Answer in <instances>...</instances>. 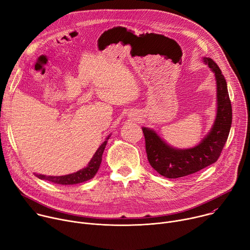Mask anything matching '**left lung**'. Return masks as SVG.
Masks as SVG:
<instances>
[{"label": "left lung", "instance_id": "1", "mask_svg": "<svg viewBox=\"0 0 250 250\" xmlns=\"http://www.w3.org/2000/svg\"><path fill=\"white\" fill-rule=\"evenodd\" d=\"M215 72L217 79L218 111L210 132L200 145L190 149H175L151 129L142 127L146 140V151L151 167L160 175L175 179L194 174L215 163L226 145L232 122V109L225 76L211 58H204Z\"/></svg>", "mask_w": 250, "mask_h": 250}]
</instances>
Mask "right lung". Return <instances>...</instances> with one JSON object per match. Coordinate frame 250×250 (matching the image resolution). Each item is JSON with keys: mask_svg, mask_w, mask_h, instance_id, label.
<instances>
[{"mask_svg": "<svg viewBox=\"0 0 250 250\" xmlns=\"http://www.w3.org/2000/svg\"><path fill=\"white\" fill-rule=\"evenodd\" d=\"M105 146H106V140L96 151L95 155L89 162L88 166L84 169L77 171L76 173L65 175V176H45V175H38V174H35V176L39 177L40 179L46 180L55 184H60V185H73V184H79V183L88 181L92 179L99 170L100 164L102 162L103 152L104 150Z\"/></svg>", "mask_w": 250, "mask_h": 250, "instance_id": "right-lung-1", "label": "right lung"}]
</instances>
